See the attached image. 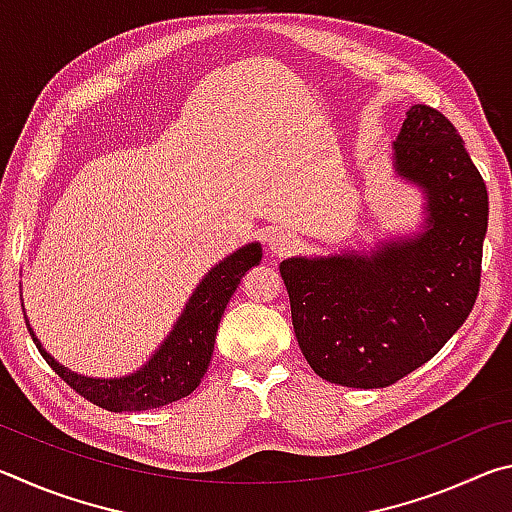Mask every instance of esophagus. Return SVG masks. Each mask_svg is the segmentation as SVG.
Wrapping results in <instances>:
<instances>
[{"instance_id":"esophagus-1","label":"esophagus","mask_w":512,"mask_h":512,"mask_svg":"<svg viewBox=\"0 0 512 512\" xmlns=\"http://www.w3.org/2000/svg\"><path fill=\"white\" fill-rule=\"evenodd\" d=\"M266 246H268V250H271L273 255L284 257V255H289L291 250L298 246V239L293 237L291 232H287V230L275 228V230H271L266 235Z\"/></svg>"}]
</instances>
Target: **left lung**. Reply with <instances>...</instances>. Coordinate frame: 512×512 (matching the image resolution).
Listing matches in <instances>:
<instances>
[{
  "instance_id": "1",
  "label": "left lung",
  "mask_w": 512,
  "mask_h": 512,
  "mask_svg": "<svg viewBox=\"0 0 512 512\" xmlns=\"http://www.w3.org/2000/svg\"><path fill=\"white\" fill-rule=\"evenodd\" d=\"M393 164L427 196L422 232L280 264L300 350L332 384H395L440 352L479 296L488 189L452 121L411 106Z\"/></svg>"
}]
</instances>
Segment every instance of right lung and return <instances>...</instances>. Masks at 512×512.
Listing matches in <instances>:
<instances>
[{"label":"right lung","instance_id":"obj_1","mask_svg":"<svg viewBox=\"0 0 512 512\" xmlns=\"http://www.w3.org/2000/svg\"><path fill=\"white\" fill-rule=\"evenodd\" d=\"M262 262V246L248 244L216 264L198 284L158 352L133 375L94 379L72 372L51 357L29 325L31 339L56 375L76 393L106 411H151L196 391L210 366L216 329L246 271Z\"/></svg>","mask_w":512,"mask_h":512}]
</instances>
